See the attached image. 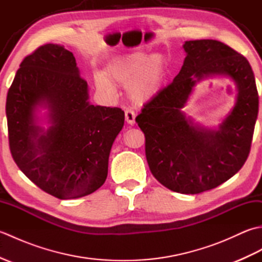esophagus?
I'll return each instance as SVG.
<instances>
[{
  "label": "esophagus",
  "mask_w": 262,
  "mask_h": 262,
  "mask_svg": "<svg viewBox=\"0 0 262 262\" xmlns=\"http://www.w3.org/2000/svg\"><path fill=\"white\" fill-rule=\"evenodd\" d=\"M135 113L130 109H127L125 111V119L127 121V124L129 125H134L135 124Z\"/></svg>",
  "instance_id": "esophagus-1"
}]
</instances>
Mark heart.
<instances>
[{"label": "heart", "instance_id": "b5f03b06", "mask_svg": "<svg viewBox=\"0 0 262 262\" xmlns=\"http://www.w3.org/2000/svg\"><path fill=\"white\" fill-rule=\"evenodd\" d=\"M169 63L162 54L146 55L134 53L120 59L108 71V79L103 75L96 77V86L104 96L114 98L113 83L127 87V94L134 103L143 104L160 92L166 79Z\"/></svg>", "mask_w": 262, "mask_h": 262}]
</instances>
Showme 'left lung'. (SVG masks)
Here are the masks:
<instances>
[{
    "label": "left lung",
    "mask_w": 262,
    "mask_h": 262,
    "mask_svg": "<svg viewBox=\"0 0 262 262\" xmlns=\"http://www.w3.org/2000/svg\"><path fill=\"white\" fill-rule=\"evenodd\" d=\"M187 56L174 80L136 117L145 135L146 160L161 185L196 194L227 181L240 170L251 147L259 96L248 59L213 39L189 40ZM225 75L236 83L237 101L219 130L199 126L181 109L203 78Z\"/></svg>",
    "instance_id": "8db88e82"
}]
</instances>
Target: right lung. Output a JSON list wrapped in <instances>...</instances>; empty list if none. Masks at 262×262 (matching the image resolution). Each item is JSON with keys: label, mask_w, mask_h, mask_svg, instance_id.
I'll use <instances>...</instances> for the list:
<instances>
[{"label": "right lung", "mask_w": 262, "mask_h": 262, "mask_svg": "<svg viewBox=\"0 0 262 262\" xmlns=\"http://www.w3.org/2000/svg\"><path fill=\"white\" fill-rule=\"evenodd\" d=\"M39 106L49 110L47 130L37 125ZM5 113L14 162L41 190L73 199L103 185L125 114L90 103L88 83L64 46L46 43L22 60Z\"/></svg>", "instance_id": "add662e5"}]
</instances>
